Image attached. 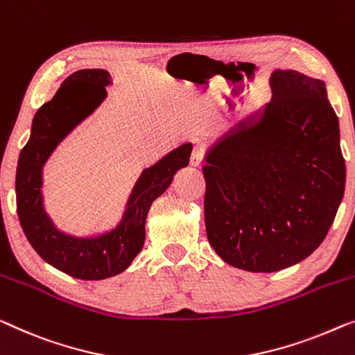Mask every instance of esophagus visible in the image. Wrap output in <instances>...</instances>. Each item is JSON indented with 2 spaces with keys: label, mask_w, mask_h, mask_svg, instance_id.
Listing matches in <instances>:
<instances>
[{
  "label": "esophagus",
  "mask_w": 355,
  "mask_h": 355,
  "mask_svg": "<svg viewBox=\"0 0 355 355\" xmlns=\"http://www.w3.org/2000/svg\"><path fill=\"white\" fill-rule=\"evenodd\" d=\"M204 159V150L200 146H194V150L191 153V159H189V162H191V166L198 167L200 166V162H202Z\"/></svg>",
  "instance_id": "1"
}]
</instances>
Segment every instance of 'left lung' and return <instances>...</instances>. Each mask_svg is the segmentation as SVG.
<instances>
[{
  "instance_id": "obj_1",
  "label": "left lung",
  "mask_w": 355,
  "mask_h": 355,
  "mask_svg": "<svg viewBox=\"0 0 355 355\" xmlns=\"http://www.w3.org/2000/svg\"><path fill=\"white\" fill-rule=\"evenodd\" d=\"M272 98L226 130L205 155L204 218L221 260L274 272L325 239L346 183L340 123L325 83L274 70Z\"/></svg>"
}]
</instances>
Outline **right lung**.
Masks as SVG:
<instances>
[{
	"label": "right lung",
	"mask_w": 355,
	"mask_h": 355,
	"mask_svg": "<svg viewBox=\"0 0 355 355\" xmlns=\"http://www.w3.org/2000/svg\"><path fill=\"white\" fill-rule=\"evenodd\" d=\"M110 84V73L102 68L78 70L68 76L52 100L36 111L15 173L17 215L26 239L46 263L83 280L113 277L130 266L145 244L153 200L171 187L177 171L188 166L193 150L191 144H183L144 168L116 228L87 237L60 231L44 209L42 167L60 141L107 98L105 87Z\"/></svg>",
	"instance_id": "obj_1"
}]
</instances>
